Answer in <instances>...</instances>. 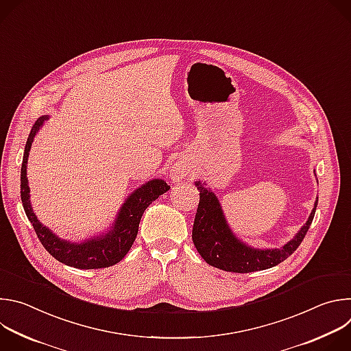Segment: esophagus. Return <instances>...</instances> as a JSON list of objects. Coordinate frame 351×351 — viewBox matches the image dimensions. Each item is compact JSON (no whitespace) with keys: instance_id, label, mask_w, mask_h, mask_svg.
<instances>
[{"instance_id":"esophagus-1","label":"esophagus","mask_w":351,"mask_h":351,"mask_svg":"<svg viewBox=\"0 0 351 351\" xmlns=\"http://www.w3.org/2000/svg\"><path fill=\"white\" fill-rule=\"evenodd\" d=\"M189 172H190L189 164H187L186 161L179 160V161H176V162L172 165L171 172H169V176H171V180H172V182H180V180H183V179L189 175Z\"/></svg>"}]
</instances>
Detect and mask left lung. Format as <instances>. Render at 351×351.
Segmentation results:
<instances>
[{"label":"left lung","instance_id":"left-lung-1","mask_svg":"<svg viewBox=\"0 0 351 351\" xmlns=\"http://www.w3.org/2000/svg\"><path fill=\"white\" fill-rule=\"evenodd\" d=\"M194 184L199 191V203L193 225V243L207 264L228 272L264 271L285 261L302 244L318 204L315 199L307 222L286 244L279 248H258L244 243L233 233L217 194L207 187L206 182L195 180Z\"/></svg>","mask_w":351,"mask_h":351}]
</instances>
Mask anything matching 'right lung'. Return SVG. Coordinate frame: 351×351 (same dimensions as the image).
<instances>
[{"label":"right lung","mask_w":351,"mask_h":351,"mask_svg":"<svg viewBox=\"0 0 351 351\" xmlns=\"http://www.w3.org/2000/svg\"><path fill=\"white\" fill-rule=\"evenodd\" d=\"M48 115L40 117L33 125L26 145L21 169V198L27 219L47 252L60 263L77 269H99L118 264L130 250L145 208L171 187L162 179H152L133 190L121 206L114 222L103 233H97L82 241L61 239L36 217L30 203L27 180V160L32 143L43 128Z\"/></svg>","instance_id":"obj_1"}]
</instances>
